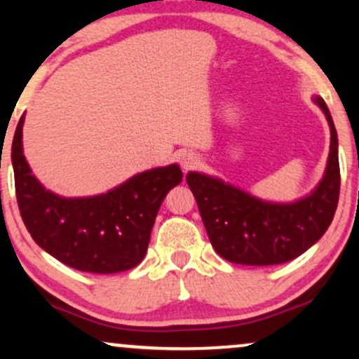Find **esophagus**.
<instances>
[{
	"label": "esophagus",
	"instance_id": "obj_1",
	"mask_svg": "<svg viewBox=\"0 0 359 359\" xmlns=\"http://www.w3.org/2000/svg\"><path fill=\"white\" fill-rule=\"evenodd\" d=\"M198 164H201V158L195 156V154L187 152V154H184L182 157H180V165H182V169L185 172L197 169Z\"/></svg>",
	"mask_w": 359,
	"mask_h": 359
}]
</instances>
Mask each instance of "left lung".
I'll return each mask as SVG.
<instances>
[{"label": "left lung", "instance_id": "8db88e82", "mask_svg": "<svg viewBox=\"0 0 359 359\" xmlns=\"http://www.w3.org/2000/svg\"><path fill=\"white\" fill-rule=\"evenodd\" d=\"M331 130L328 165L311 195L293 203L258 201L233 185L198 172H189L187 184L197 201L212 247L220 257L240 265H278L300 257L323 237L339 198L338 135L321 97Z\"/></svg>", "mask_w": 359, "mask_h": 359}]
</instances>
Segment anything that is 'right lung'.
<instances>
[{"label": "right lung", "instance_id": "1", "mask_svg": "<svg viewBox=\"0 0 359 359\" xmlns=\"http://www.w3.org/2000/svg\"><path fill=\"white\" fill-rule=\"evenodd\" d=\"M22 122L11 146L16 201L21 219L43 250L65 265L89 273L134 269L146 255L158 207L182 182L179 165L134 175L107 194L65 198L41 185L22 154Z\"/></svg>", "mask_w": 359, "mask_h": 359}]
</instances>
